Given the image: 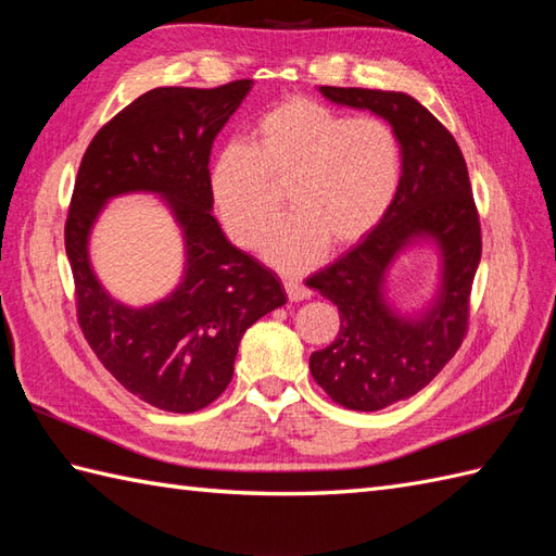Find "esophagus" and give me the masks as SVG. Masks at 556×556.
Returning a JSON list of instances; mask_svg holds the SVG:
<instances>
[{"mask_svg":"<svg viewBox=\"0 0 556 556\" xmlns=\"http://www.w3.org/2000/svg\"><path fill=\"white\" fill-rule=\"evenodd\" d=\"M285 291H287L289 301H303V299L311 296V289L305 287V285H301L299 279H287L285 281Z\"/></svg>","mask_w":556,"mask_h":556,"instance_id":"1","label":"esophagus"}]
</instances>
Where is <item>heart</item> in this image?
I'll list each match as a JSON object with an SVG mask.
<instances>
[{"label": "heart", "mask_w": 556, "mask_h": 556, "mask_svg": "<svg viewBox=\"0 0 556 556\" xmlns=\"http://www.w3.org/2000/svg\"><path fill=\"white\" fill-rule=\"evenodd\" d=\"M401 184V143L380 116H349L311 98H289L260 116L253 146L227 143L210 167V191L231 239L255 248L281 215L293 217L265 255L287 271L375 231Z\"/></svg>", "instance_id": "obj_1"}]
</instances>
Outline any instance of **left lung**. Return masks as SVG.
Returning <instances> with one entry per match:
<instances>
[{
	"instance_id": "left-lung-1",
	"label": "left lung",
	"mask_w": 556,
	"mask_h": 556,
	"mask_svg": "<svg viewBox=\"0 0 556 556\" xmlns=\"http://www.w3.org/2000/svg\"><path fill=\"white\" fill-rule=\"evenodd\" d=\"M320 92L380 114L401 143V184L384 219L305 281L341 317L337 339L311 356L315 382L339 406L380 410L430 384L466 339L482 253L480 217L458 143L420 102L406 92L368 88L323 86ZM416 235L441 243L445 281L432 312L420 321H401L381 299V279L391 257Z\"/></svg>"
}]
</instances>
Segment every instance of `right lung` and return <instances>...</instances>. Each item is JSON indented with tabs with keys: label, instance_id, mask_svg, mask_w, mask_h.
I'll list each match as a JSON object with an SVG mask.
<instances>
[{
	"label": "right lung",
	"instance_id": "right-lung-1",
	"mask_svg": "<svg viewBox=\"0 0 556 556\" xmlns=\"http://www.w3.org/2000/svg\"><path fill=\"white\" fill-rule=\"evenodd\" d=\"M251 86L148 90L90 140L71 193L64 241L83 337L116 382L169 413L210 406L231 382L245 329L287 303L275 271L231 245L210 212L212 143ZM131 190L167 197L187 239L182 287L140 312L112 302L87 263L99 207Z\"/></svg>",
	"mask_w": 556,
	"mask_h": 556
}]
</instances>
